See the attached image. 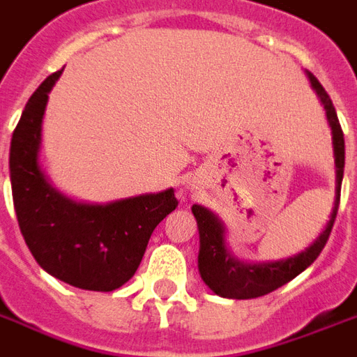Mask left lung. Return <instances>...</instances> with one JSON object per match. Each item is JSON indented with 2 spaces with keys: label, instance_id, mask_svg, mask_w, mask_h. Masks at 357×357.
Segmentation results:
<instances>
[{
  "label": "left lung",
  "instance_id": "obj_1",
  "mask_svg": "<svg viewBox=\"0 0 357 357\" xmlns=\"http://www.w3.org/2000/svg\"><path fill=\"white\" fill-rule=\"evenodd\" d=\"M305 74L311 82V87L320 98V104L324 106L326 119L331 128L333 158H335V201H333L330 220L320 231L317 240H313V244L305 248L302 253L287 257L281 261L248 262L240 261L238 257H234L233 251L229 250L227 236H225L227 231L222 220L212 210L204 208L201 204H193L192 212L199 229V273L204 283L208 284L210 291L218 296L250 300V298L264 296L268 292L275 291L284 283L292 281L305 268L311 266L330 238L337 208H339V199H341V182L342 173H344V137H342L341 124H339L331 98L313 74L309 70H305Z\"/></svg>",
  "mask_w": 357,
  "mask_h": 357
}]
</instances>
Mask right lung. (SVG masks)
I'll return each mask as SVG.
<instances>
[{"instance_id": "obj_1", "label": "right lung", "mask_w": 357, "mask_h": 357, "mask_svg": "<svg viewBox=\"0 0 357 357\" xmlns=\"http://www.w3.org/2000/svg\"><path fill=\"white\" fill-rule=\"evenodd\" d=\"M61 74L48 76L33 93L10 139L16 218L27 248L50 275L84 291L112 292L134 275L151 234L178 201L167 188L104 204L82 203L50 182L40 164L43 121Z\"/></svg>"}]
</instances>
